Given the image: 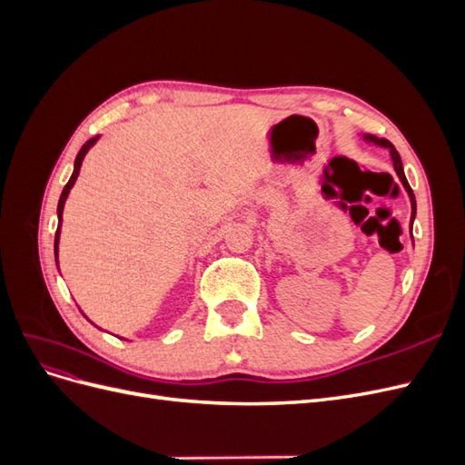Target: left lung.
<instances>
[{"label": "left lung", "mask_w": 465, "mask_h": 465, "mask_svg": "<svg viewBox=\"0 0 465 465\" xmlns=\"http://www.w3.org/2000/svg\"><path fill=\"white\" fill-rule=\"evenodd\" d=\"M362 139H364V142H367V143H374V145H378V147L390 149V157H391V161H393V171H396V174H398V178L401 180V184H403L407 195H410V202H411V227H413V221H415V215H417V202H415V195H413V190H411V186H410V182H407V178H405L403 164H401V159H400V153H398L396 147H393V145L388 142V139H384V137H376V135H371V134H364ZM411 238H413V236H411Z\"/></svg>", "instance_id": "left-lung-1"}]
</instances>
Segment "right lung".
Returning a JSON list of instances; mask_svg holds the SVG:
<instances>
[{"instance_id": "obj_1", "label": "right lung", "mask_w": 465, "mask_h": 465, "mask_svg": "<svg viewBox=\"0 0 465 465\" xmlns=\"http://www.w3.org/2000/svg\"><path fill=\"white\" fill-rule=\"evenodd\" d=\"M96 139H98V135L96 137H93V139H89V142L81 147V151L77 153V157H75V164H74V174H72V178H69V182L65 184V188H64V192H62V195H60V202H58V231H55V238H54V256H55V263H58V244H60V232H62V215H64V205H65V200H67V195H69V190L74 188V184H75V180H77V176H79V171H81V163H83V159H85V154L89 153V149L96 143Z\"/></svg>"}]
</instances>
